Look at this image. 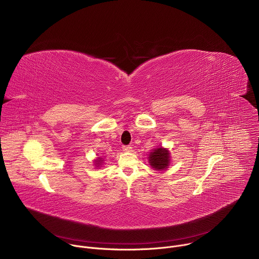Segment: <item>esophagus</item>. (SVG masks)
<instances>
[{
    "label": "esophagus",
    "mask_w": 259,
    "mask_h": 259,
    "mask_svg": "<svg viewBox=\"0 0 259 259\" xmlns=\"http://www.w3.org/2000/svg\"><path fill=\"white\" fill-rule=\"evenodd\" d=\"M122 149H123V152L125 153H130L132 151V147L130 145H124Z\"/></svg>",
    "instance_id": "obj_1"
}]
</instances>
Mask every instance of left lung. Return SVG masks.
<instances>
[{"instance_id": "1", "label": "left lung", "mask_w": 259, "mask_h": 259, "mask_svg": "<svg viewBox=\"0 0 259 259\" xmlns=\"http://www.w3.org/2000/svg\"><path fill=\"white\" fill-rule=\"evenodd\" d=\"M147 160H149V163L153 169L157 171H164L170 166L171 155L168 149L159 146L149 154Z\"/></svg>"}]
</instances>
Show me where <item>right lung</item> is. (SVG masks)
<instances>
[{"label": "right lung", "instance_id": "obj_1", "mask_svg": "<svg viewBox=\"0 0 259 259\" xmlns=\"http://www.w3.org/2000/svg\"><path fill=\"white\" fill-rule=\"evenodd\" d=\"M103 162H104V159L102 157H97L95 160H94V166L95 168H99L103 165Z\"/></svg>", "mask_w": 259, "mask_h": 259}]
</instances>
